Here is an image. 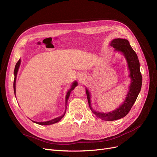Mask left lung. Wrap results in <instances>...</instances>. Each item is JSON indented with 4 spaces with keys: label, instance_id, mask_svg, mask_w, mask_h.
I'll list each match as a JSON object with an SVG mask.
<instances>
[{
    "label": "left lung",
    "instance_id": "1",
    "mask_svg": "<svg viewBox=\"0 0 157 157\" xmlns=\"http://www.w3.org/2000/svg\"><path fill=\"white\" fill-rule=\"evenodd\" d=\"M110 45L115 50L123 53L128 62V68L130 72L129 77L131 78L132 83L124 103L117 110L106 113L98 112L93 110L91 107L90 93L86 89L88 103L91 111L97 117L105 121L117 120L125 117L135 103L142 86V75L140 71L139 61L137 54L132 48L128 41L126 39L116 38L113 40Z\"/></svg>",
    "mask_w": 157,
    "mask_h": 157
}]
</instances>
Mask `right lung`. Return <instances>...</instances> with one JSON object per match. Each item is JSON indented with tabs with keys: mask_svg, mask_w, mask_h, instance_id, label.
I'll return each instance as SVG.
<instances>
[{
	"mask_svg": "<svg viewBox=\"0 0 157 157\" xmlns=\"http://www.w3.org/2000/svg\"><path fill=\"white\" fill-rule=\"evenodd\" d=\"M20 64V59H19V60L18 61V62H17V63H16V65H15V70H14L15 78H14V82H13V88H14L15 95V92H16V89H15L16 78H17V72H18V68H19ZM77 85H78L77 82H76V81H75V82L73 83V84H72V87H71V89H70L69 91H68V92H67V95H66V101H66V102H65V103H66L65 111L63 115H62V116L58 117H57V118H56V119H54L51 120V121H46V122H35V121H33V122H35V123H36V124H40V125H50V124H54V123H56V122H58V121H59L61 119H62L63 117V116H64L65 114V112H66V110H67V102L68 99H69L70 94H71V91H72V90H74V88L75 87H76Z\"/></svg>",
	"mask_w": 157,
	"mask_h": 157,
	"instance_id": "obj_1",
	"label": "right lung"
}]
</instances>
